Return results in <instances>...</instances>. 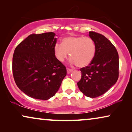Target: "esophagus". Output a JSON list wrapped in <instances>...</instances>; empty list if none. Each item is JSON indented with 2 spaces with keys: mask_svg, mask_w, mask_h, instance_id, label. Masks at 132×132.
I'll list each match as a JSON object with an SVG mask.
<instances>
[{
  "mask_svg": "<svg viewBox=\"0 0 132 132\" xmlns=\"http://www.w3.org/2000/svg\"><path fill=\"white\" fill-rule=\"evenodd\" d=\"M67 73L68 74H70V73H71V72L73 71V69H71V68H67Z\"/></svg>",
  "mask_w": 132,
  "mask_h": 132,
  "instance_id": "obj_1",
  "label": "esophagus"
}]
</instances>
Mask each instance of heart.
<instances>
[{
	"label": "heart",
	"instance_id": "b5f03b06",
	"mask_svg": "<svg viewBox=\"0 0 132 132\" xmlns=\"http://www.w3.org/2000/svg\"><path fill=\"white\" fill-rule=\"evenodd\" d=\"M54 53L61 62H63L69 53L71 63L84 67L93 61L96 53V45L91 37L71 36L64 38L62 44L56 43L54 46Z\"/></svg>",
	"mask_w": 132,
	"mask_h": 132
}]
</instances>
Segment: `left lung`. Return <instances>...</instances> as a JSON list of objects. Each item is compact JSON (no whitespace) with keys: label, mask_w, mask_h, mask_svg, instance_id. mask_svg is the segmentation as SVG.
<instances>
[{"label":"left lung","mask_w":132,"mask_h":132,"mask_svg":"<svg viewBox=\"0 0 132 132\" xmlns=\"http://www.w3.org/2000/svg\"><path fill=\"white\" fill-rule=\"evenodd\" d=\"M96 45V53L89 65L80 68L82 77L77 82L80 91L86 96L95 98L107 92L119 76L118 52L104 35L89 32Z\"/></svg>","instance_id":"1"}]
</instances>
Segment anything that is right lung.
Returning a JSON list of instances; mask_svg holds the SVG:
<instances>
[{
  "instance_id": "right-lung-1",
  "label": "right lung",
  "mask_w": 132,
  "mask_h": 132,
  "mask_svg": "<svg viewBox=\"0 0 132 132\" xmlns=\"http://www.w3.org/2000/svg\"><path fill=\"white\" fill-rule=\"evenodd\" d=\"M53 32L31 34L16 47L12 74L17 86L32 98L47 100L57 93L67 75L65 66L56 57Z\"/></svg>"
}]
</instances>
